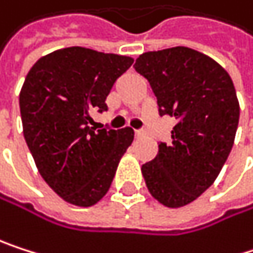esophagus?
I'll use <instances>...</instances> for the list:
<instances>
[{"instance_id": "34e87169", "label": "esophagus", "mask_w": 253, "mask_h": 253, "mask_svg": "<svg viewBox=\"0 0 253 253\" xmlns=\"http://www.w3.org/2000/svg\"><path fill=\"white\" fill-rule=\"evenodd\" d=\"M135 136H136L138 139L145 138V132H144V130H135Z\"/></svg>"}]
</instances>
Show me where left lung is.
I'll use <instances>...</instances> for the list:
<instances>
[{
  "mask_svg": "<svg viewBox=\"0 0 253 253\" xmlns=\"http://www.w3.org/2000/svg\"><path fill=\"white\" fill-rule=\"evenodd\" d=\"M157 97L159 114L176 118L172 142L142 166L151 196L168 208L194 202L216 179L234 144L239 100L228 72L188 47L141 54L133 65Z\"/></svg>",
  "mask_w": 253,
  "mask_h": 253,
  "instance_id": "1",
  "label": "left lung"
}]
</instances>
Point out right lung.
<instances>
[{
    "label": "right lung",
    "instance_id": "right-lung-1",
    "mask_svg": "<svg viewBox=\"0 0 253 253\" xmlns=\"http://www.w3.org/2000/svg\"><path fill=\"white\" fill-rule=\"evenodd\" d=\"M132 57L84 47L56 50L28 72L19 96L23 136L47 185L65 202L87 208L109 190L133 130L90 127L108 109L114 83Z\"/></svg>",
    "mask_w": 253,
    "mask_h": 253
}]
</instances>
